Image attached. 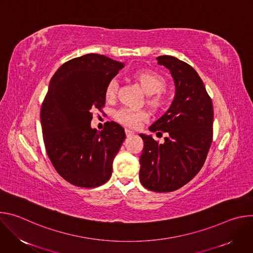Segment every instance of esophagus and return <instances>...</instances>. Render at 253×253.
<instances>
[{
	"mask_svg": "<svg viewBox=\"0 0 253 253\" xmlns=\"http://www.w3.org/2000/svg\"><path fill=\"white\" fill-rule=\"evenodd\" d=\"M125 133H126V136H127V137L133 136V135L135 134V132L132 131V130H130V129H125Z\"/></svg>",
	"mask_w": 253,
	"mask_h": 253,
	"instance_id": "esophagus-1",
	"label": "esophagus"
}]
</instances>
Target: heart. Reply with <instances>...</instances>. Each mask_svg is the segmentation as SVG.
<instances>
[{"label":"heart","mask_w":253,"mask_h":253,"mask_svg":"<svg viewBox=\"0 0 253 253\" xmlns=\"http://www.w3.org/2000/svg\"><path fill=\"white\" fill-rule=\"evenodd\" d=\"M132 79L138 84L140 89L147 96L146 104L154 112L162 111L167 105V95L163 91L166 86V81L162 75L156 71L144 69L134 72L131 75ZM118 83L115 79L108 82L105 88V99L107 101H114L117 96ZM148 113L145 110H132L128 108H122L114 114V119L130 128H137L142 122L148 119Z\"/></svg>","instance_id":"obj_1"}]
</instances>
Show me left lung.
Here are the masks:
<instances>
[{"mask_svg": "<svg viewBox=\"0 0 253 253\" xmlns=\"http://www.w3.org/2000/svg\"><path fill=\"white\" fill-rule=\"evenodd\" d=\"M157 60L170 71L175 98L168 111L149 127L151 132L167 134L164 143L140 134L144 148L139 177L151 191L171 192L193 179L206 160L213 138V105L190 65L172 56Z\"/></svg>", "mask_w": 253, "mask_h": 253, "instance_id": "left-lung-1", "label": "left lung"}]
</instances>
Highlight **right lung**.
I'll return each mask as SVG.
<instances>
[{
	"label": "right lung",
	"mask_w": 253,
	"mask_h": 253,
	"mask_svg": "<svg viewBox=\"0 0 253 253\" xmlns=\"http://www.w3.org/2000/svg\"><path fill=\"white\" fill-rule=\"evenodd\" d=\"M124 65L100 54L63 64L52 77L41 107L47 154L56 171L78 187H98L110 179L112 163L126 138L111 121L91 128L93 110L105 106V88Z\"/></svg>",
	"instance_id": "add662e5"
}]
</instances>
